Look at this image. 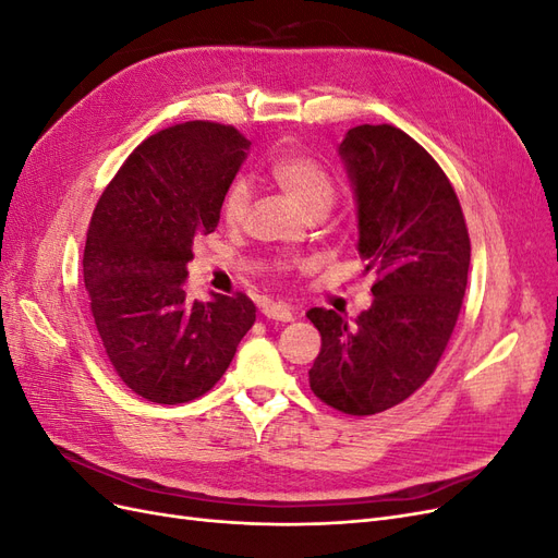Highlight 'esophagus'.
<instances>
[{
	"instance_id": "34e87169",
	"label": "esophagus",
	"mask_w": 558,
	"mask_h": 558,
	"mask_svg": "<svg viewBox=\"0 0 558 558\" xmlns=\"http://www.w3.org/2000/svg\"><path fill=\"white\" fill-rule=\"evenodd\" d=\"M263 314L272 320H283V324H289V320H293V316H295L293 307L283 305V302H267V305L263 307Z\"/></svg>"
}]
</instances>
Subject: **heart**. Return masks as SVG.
Here are the masks:
<instances>
[{"mask_svg":"<svg viewBox=\"0 0 558 558\" xmlns=\"http://www.w3.org/2000/svg\"><path fill=\"white\" fill-rule=\"evenodd\" d=\"M267 177L279 191L289 195L295 205L307 211L314 205H328L335 199V179L324 165L310 156H279L267 165ZM251 191L244 179L230 183L223 197V218L234 226L240 223L248 209Z\"/></svg>","mask_w":558,"mask_h":558,"instance_id":"heart-1","label":"heart"}]
</instances>
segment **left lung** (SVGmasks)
I'll return each instance as SVG.
<instances>
[{"label":"left lung","mask_w":558,"mask_h":558,"mask_svg":"<svg viewBox=\"0 0 558 558\" xmlns=\"http://www.w3.org/2000/svg\"><path fill=\"white\" fill-rule=\"evenodd\" d=\"M337 154L356 199L359 256L377 281L353 324L332 310L307 312L320 332L310 386L330 408L367 416L433 375L461 312L470 238L449 179L410 134L359 125Z\"/></svg>","instance_id":"obj_1"}]
</instances>
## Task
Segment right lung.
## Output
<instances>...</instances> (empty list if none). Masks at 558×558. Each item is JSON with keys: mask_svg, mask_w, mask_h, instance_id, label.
I'll return each mask as SVG.
<instances>
[{"mask_svg": "<svg viewBox=\"0 0 558 558\" xmlns=\"http://www.w3.org/2000/svg\"><path fill=\"white\" fill-rule=\"evenodd\" d=\"M251 142L191 121L132 150L99 197L83 251L90 312L116 375L160 404L205 396L256 320L253 302L185 300L193 244L216 230Z\"/></svg>", "mask_w": 558, "mask_h": 558, "instance_id": "add662e5", "label": "right lung"}]
</instances>
